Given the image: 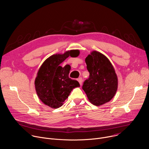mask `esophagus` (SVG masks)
<instances>
[{
  "instance_id": "1",
  "label": "esophagus",
  "mask_w": 149,
  "mask_h": 149,
  "mask_svg": "<svg viewBox=\"0 0 149 149\" xmlns=\"http://www.w3.org/2000/svg\"><path fill=\"white\" fill-rule=\"evenodd\" d=\"M78 81L79 82V84H80V86H82V78L81 77L79 78L78 79Z\"/></svg>"
}]
</instances>
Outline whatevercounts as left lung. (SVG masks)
<instances>
[{"mask_svg":"<svg viewBox=\"0 0 149 149\" xmlns=\"http://www.w3.org/2000/svg\"><path fill=\"white\" fill-rule=\"evenodd\" d=\"M90 72L84 81L82 89L90 102L100 106L109 102L118 88V78L110 60L100 52L93 51L86 58Z\"/></svg>","mask_w":149,"mask_h":149,"instance_id":"left-lung-1","label":"left lung"}]
</instances>
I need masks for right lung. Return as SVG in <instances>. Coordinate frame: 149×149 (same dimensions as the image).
Here are the masks:
<instances>
[{"instance_id": "1", "label": "right lung", "mask_w": 149, "mask_h": 149, "mask_svg": "<svg viewBox=\"0 0 149 149\" xmlns=\"http://www.w3.org/2000/svg\"><path fill=\"white\" fill-rule=\"evenodd\" d=\"M79 54V50H71L63 54L52 55L39 68L35 80L36 92L40 101L49 107H61L71 91L80 86L77 81L69 78L70 68L60 66L70 55L77 57Z\"/></svg>"}]
</instances>
